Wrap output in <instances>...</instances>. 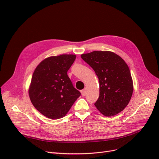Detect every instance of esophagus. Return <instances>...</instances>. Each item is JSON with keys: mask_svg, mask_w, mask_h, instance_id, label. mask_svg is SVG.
Wrapping results in <instances>:
<instances>
[{"mask_svg": "<svg viewBox=\"0 0 159 159\" xmlns=\"http://www.w3.org/2000/svg\"><path fill=\"white\" fill-rule=\"evenodd\" d=\"M86 89H82V90H81L80 91V92H81V94H82V96H85V95H86Z\"/></svg>", "mask_w": 159, "mask_h": 159, "instance_id": "obj_1", "label": "esophagus"}]
</instances>
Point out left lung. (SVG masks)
<instances>
[{
  "mask_svg": "<svg viewBox=\"0 0 159 159\" xmlns=\"http://www.w3.org/2000/svg\"><path fill=\"white\" fill-rule=\"evenodd\" d=\"M81 58L95 71L99 82V97L95 106L106 116L124 110L130 101L133 83L129 67L122 58L110 51H94Z\"/></svg>",
  "mask_w": 159,
  "mask_h": 159,
  "instance_id": "8db88e82",
  "label": "left lung"
}]
</instances>
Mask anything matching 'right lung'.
<instances>
[{
	"label": "right lung",
	"mask_w": 159,
	"mask_h": 159,
	"mask_svg": "<svg viewBox=\"0 0 159 159\" xmlns=\"http://www.w3.org/2000/svg\"><path fill=\"white\" fill-rule=\"evenodd\" d=\"M75 58L73 54L49 57L39 63L33 73L30 98L33 106L49 119L64 117L80 95L67 74Z\"/></svg>",
	"instance_id": "1"
}]
</instances>
